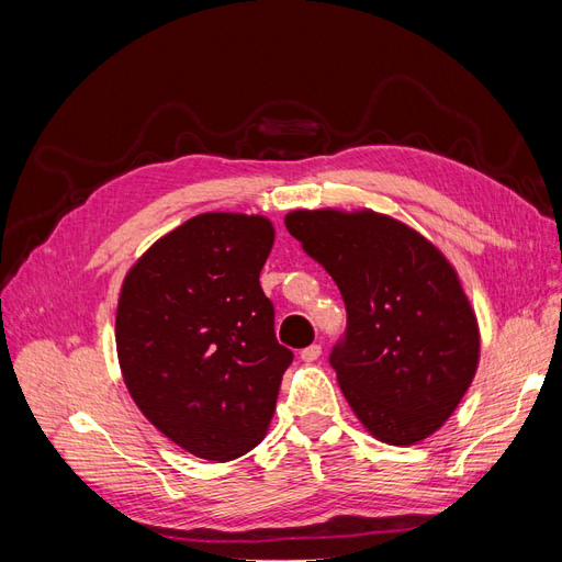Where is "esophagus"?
<instances>
[{"label":"esophagus","mask_w":562,"mask_h":562,"mask_svg":"<svg viewBox=\"0 0 562 562\" xmlns=\"http://www.w3.org/2000/svg\"><path fill=\"white\" fill-rule=\"evenodd\" d=\"M318 356H321V345H312V347L300 351V359H302L304 363H314V361L318 359Z\"/></svg>","instance_id":"34e87169"}]
</instances>
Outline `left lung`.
Returning a JSON list of instances; mask_svg holds the SVG:
<instances>
[{
  "instance_id": "left-lung-1",
  "label": "left lung",
  "mask_w": 562,
  "mask_h": 562,
  "mask_svg": "<svg viewBox=\"0 0 562 562\" xmlns=\"http://www.w3.org/2000/svg\"><path fill=\"white\" fill-rule=\"evenodd\" d=\"M285 227L342 293L347 335L330 363L353 415L389 446L436 434L481 359L457 269L427 236L370 209H297Z\"/></svg>"
}]
</instances>
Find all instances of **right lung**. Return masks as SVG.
<instances>
[{"label":"right lung","instance_id":"1","mask_svg":"<svg viewBox=\"0 0 562 562\" xmlns=\"http://www.w3.org/2000/svg\"><path fill=\"white\" fill-rule=\"evenodd\" d=\"M271 246L265 215L201 213L151 244L119 293L114 337L131 398L211 462L260 443L293 361L260 285Z\"/></svg>","mask_w":562,"mask_h":562}]
</instances>
